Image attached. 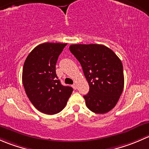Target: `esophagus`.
Masks as SVG:
<instances>
[{
  "instance_id": "obj_1",
  "label": "esophagus",
  "mask_w": 149,
  "mask_h": 149,
  "mask_svg": "<svg viewBox=\"0 0 149 149\" xmlns=\"http://www.w3.org/2000/svg\"><path fill=\"white\" fill-rule=\"evenodd\" d=\"M72 87H73L74 89H76V88H77V85H76V84H74L73 85H72Z\"/></svg>"
}]
</instances>
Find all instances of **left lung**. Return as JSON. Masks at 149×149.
<instances>
[{
	"instance_id": "left-lung-1",
	"label": "left lung",
	"mask_w": 149,
	"mask_h": 149,
	"mask_svg": "<svg viewBox=\"0 0 149 149\" xmlns=\"http://www.w3.org/2000/svg\"><path fill=\"white\" fill-rule=\"evenodd\" d=\"M71 53L79 61L89 86L84 96L87 107L104 114L115 107L124 88L121 61L111 49L102 45H71Z\"/></svg>"
}]
</instances>
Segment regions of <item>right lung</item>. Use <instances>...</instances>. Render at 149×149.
Listing matches in <instances>:
<instances>
[{
  "label": "right lung",
  "instance_id": "obj_1",
  "mask_svg": "<svg viewBox=\"0 0 149 149\" xmlns=\"http://www.w3.org/2000/svg\"><path fill=\"white\" fill-rule=\"evenodd\" d=\"M67 43H42L25 61L22 82L30 102L42 113L55 115L63 109L73 92L61 84L55 72L58 56Z\"/></svg>",
  "mask_w": 149,
  "mask_h": 149
}]
</instances>
